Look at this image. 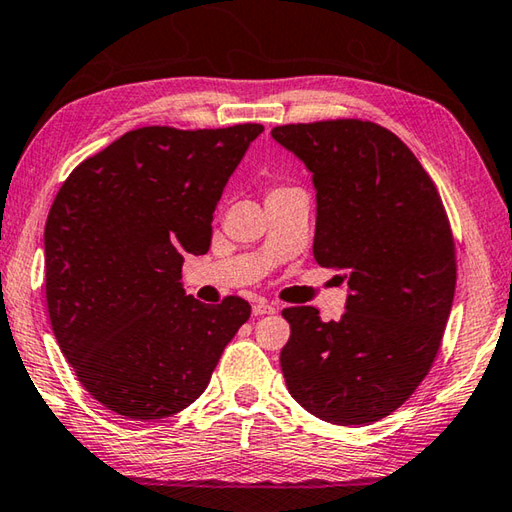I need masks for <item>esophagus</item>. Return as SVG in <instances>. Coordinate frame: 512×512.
<instances>
[{
	"label": "esophagus",
	"instance_id": "34e87169",
	"mask_svg": "<svg viewBox=\"0 0 512 512\" xmlns=\"http://www.w3.org/2000/svg\"><path fill=\"white\" fill-rule=\"evenodd\" d=\"M276 307L267 301H256L254 303V316H263V314H274Z\"/></svg>",
	"mask_w": 512,
	"mask_h": 512
}]
</instances>
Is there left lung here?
<instances>
[{
  "label": "left lung",
  "mask_w": 512,
  "mask_h": 512,
  "mask_svg": "<svg viewBox=\"0 0 512 512\" xmlns=\"http://www.w3.org/2000/svg\"><path fill=\"white\" fill-rule=\"evenodd\" d=\"M272 136L314 173V258L343 269L339 321L285 307L287 390L314 417L368 426L406 403L441 347L457 252L435 180L390 129L359 118L298 122Z\"/></svg>",
  "instance_id": "1"
}]
</instances>
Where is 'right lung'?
<instances>
[{"label":"right lung","mask_w":512,"mask_h":512,"mask_svg":"<svg viewBox=\"0 0 512 512\" xmlns=\"http://www.w3.org/2000/svg\"><path fill=\"white\" fill-rule=\"evenodd\" d=\"M263 124L142 127L82 160L44 229L53 334L86 392L129 419L191 406L252 305L182 289L185 254H207L223 189Z\"/></svg>","instance_id":"obj_1"}]
</instances>
